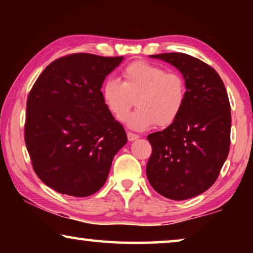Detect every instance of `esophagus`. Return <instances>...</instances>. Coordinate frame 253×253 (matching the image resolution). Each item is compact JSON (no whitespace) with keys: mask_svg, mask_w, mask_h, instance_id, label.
Returning <instances> with one entry per match:
<instances>
[{"mask_svg":"<svg viewBox=\"0 0 253 253\" xmlns=\"http://www.w3.org/2000/svg\"><path fill=\"white\" fill-rule=\"evenodd\" d=\"M127 137H128V140H129V142H134V140H136L137 138H139L138 135L134 134V132H130V131L127 132Z\"/></svg>","mask_w":253,"mask_h":253,"instance_id":"obj_1","label":"esophagus"}]
</instances>
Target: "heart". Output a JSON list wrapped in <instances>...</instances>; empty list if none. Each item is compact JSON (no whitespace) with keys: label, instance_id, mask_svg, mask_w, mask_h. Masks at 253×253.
Listing matches in <instances>:
<instances>
[{"label":"heart","instance_id":"obj_1","mask_svg":"<svg viewBox=\"0 0 253 253\" xmlns=\"http://www.w3.org/2000/svg\"><path fill=\"white\" fill-rule=\"evenodd\" d=\"M124 81L108 78L101 85L102 101L113 116L122 121L131 107H138L126 119L128 127L144 130L157 124L172 125L179 117L186 100L183 77L161 66L137 61L123 71Z\"/></svg>","mask_w":253,"mask_h":253}]
</instances>
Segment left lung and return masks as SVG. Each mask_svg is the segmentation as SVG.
Listing matches in <instances>:
<instances>
[{"label":"left lung","mask_w":253,"mask_h":253,"mask_svg":"<svg viewBox=\"0 0 253 253\" xmlns=\"http://www.w3.org/2000/svg\"><path fill=\"white\" fill-rule=\"evenodd\" d=\"M174 66L186 84L179 117L147 136L153 152L146 174L165 198L183 201L203 193L216 181L228 157L231 107L224 84L207 63L179 52L149 55Z\"/></svg>","instance_id":"1"}]
</instances>
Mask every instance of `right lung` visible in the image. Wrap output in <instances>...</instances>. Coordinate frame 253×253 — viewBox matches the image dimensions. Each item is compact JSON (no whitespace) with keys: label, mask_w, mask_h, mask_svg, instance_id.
<instances>
[{"label":"right lung","mask_w":253,"mask_h":253,"mask_svg":"<svg viewBox=\"0 0 253 253\" xmlns=\"http://www.w3.org/2000/svg\"><path fill=\"white\" fill-rule=\"evenodd\" d=\"M123 60L90 53L57 59L29 93L25 145L38 177L59 193L84 198L99 191L127 143L101 98L106 77Z\"/></svg>","instance_id":"add662e5"}]
</instances>
